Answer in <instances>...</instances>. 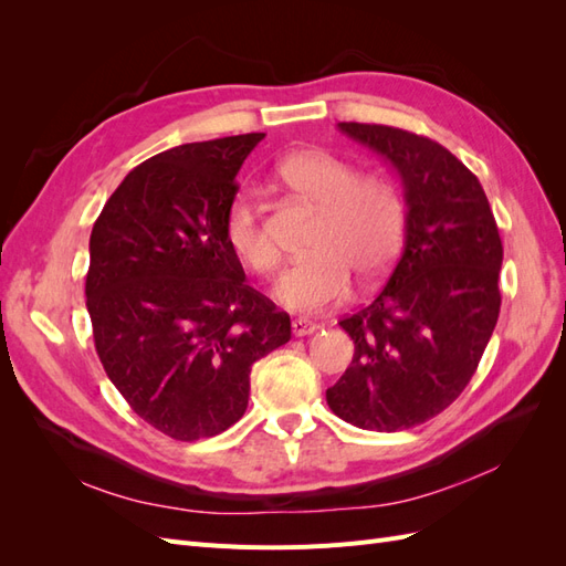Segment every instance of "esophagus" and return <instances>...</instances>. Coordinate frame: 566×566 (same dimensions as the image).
<instances>
[{"instance_id":"34e87169","label":"esophagus","mask_w":566,"mask_h":566,"mask_svg":"<svg viewBox=\"0 0 566 566\" xmlns=\"http://www.w3.org/2000/svg\"><path fill=\"white\" fill-rule=\"evenodd\" d=\"M316 331H318V325L312 323V321H306V318H295V321H293V335H295V337L312 335V333H316Z\"/></svg>"}]
</instances>
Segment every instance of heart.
Wrapping results in <instances>:
<instances>
[{
    "label": "heart",
    "mask_w": 566,
    "mask_h": 566,
    "mask_svg": "<svg viewBox=\"0 0 566 566\" xmlns=\"http://www.w3.org/2000/svg\"><path fill=\"white\" fill-rule=\"evenodd\" d=\"M276 172L290 191L318 208V217L306 241L312 252L281 273L273 297L287 310L316 312L345 295L349 273L361 283L382 276L403 235V202L397 188L382 179H358L354 165L321 148L290 153ZM224 238L254 273L276 266V248L248 193L231 198Z\"/></svg>",
    "instance_id": "obj_1"
}]
</instances>
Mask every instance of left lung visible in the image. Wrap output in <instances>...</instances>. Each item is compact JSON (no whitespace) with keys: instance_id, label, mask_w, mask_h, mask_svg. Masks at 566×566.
Wrapping results in <instances>:
<instances>
[{"instance_id":"obj_1","label":"left lung","mask_w":566,"mask_h":566,"mask_svg":"<svg viewBox=\"0 0 566 566\" xmlns=\"http://www.w3.org/2000/svg\"><path fill=\"white\" fill-rule=\"evenodd\" d=\"M337 129L397 172L406 219L389 281L339 321L354 358L325 399L361 430H408L451 406L474 375L501 312L503 243L482 184L451 150L397 127Z\"/></svg>"}]
</instances>
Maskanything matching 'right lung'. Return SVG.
<instances>
[{
    "instance_id": "1",
    "label": "right lung",
    "mask_w": 566,
    "mask_h": 566,
    "mask_svg": "<svg viewBox=\"0 0 566 566\" xmlns=\"http://www.w3.org/2000/svg\"><path fill=\"white\" fill-rule=\"evenodd\" d=\"M264 134L169 148L134 167L90 238L96 354L139 418L196 441L243 418L250 370L290 316L245 283L224 238L235 175Z\"/></svg>"
}]
</instances>
